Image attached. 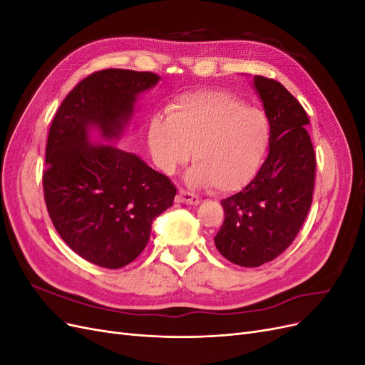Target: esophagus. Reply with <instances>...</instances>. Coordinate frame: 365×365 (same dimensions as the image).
Segmentation results:
<instances>
[{"mask_svg":"<svg viewBox=\"0 0 365 365\" xmlns=\"http://www.w3.org/2000/svg\"><path fill=\"white\" fill-rule=\"evenodd\" d=\"M176 200H178V202L187 204V205H197V204L201 202L200 196L192 193V192H189V190H184V189H181V190L178 192V196H176Z\"/></svg>","mask_w":365,"mask_h":365,"instance_id":"34e87169","label":"esophagus"}]
</instances>
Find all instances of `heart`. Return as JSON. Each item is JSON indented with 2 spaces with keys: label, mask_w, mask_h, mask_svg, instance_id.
Masks as SVG:
<instances>
[{
  "label": "heart",
  "mask_w": 365,
  "mask_h": 365,
  "mask_svg": "<svg viewBox=\"0 0 365 365\" xmlns=\"http://www.w3.org/2000/svg\"><path fill=\"white\" fill-rule=\"evenodd\" d=\"M153 115L148 138L158 168L172 173L190 157L193 184L236 192L259 172L271 143V125L262 109L219 91L184 94Z\"/></svg>",
  "instance_id": "1"
}]
</instances>
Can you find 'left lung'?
Returning <instances> with one entry per match:
<instances>
[{
  "instance_id": "1",
  "label": "left lung",
  "mask_w": 365,
  "mask_h": 365,
  "mask_svg": "<svg viewBox=\"0 0 365 365\" xmlns=\"http://www.w3.org/2000/svg\"><path fill=\"white\" fill-rule=\"evenodd\" d=\"M254 86L271 125L269 153L244 190L220 201L225 219L215 237L227 260L247 268L274 260L292 244L312 204L317 168L300 102L268 77L256 76Z\"/></svg>"
}]
</instances>
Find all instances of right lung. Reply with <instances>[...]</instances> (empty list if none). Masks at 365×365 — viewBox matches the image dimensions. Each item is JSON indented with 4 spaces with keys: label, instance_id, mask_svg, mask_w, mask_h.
<instances>
[{
    "label": "right lung",
    "instance_id": "obj_1",
    "mask_svg": "<svg viewBox=\"0 0 365 365\" xmlns=\"http://www.w3.org/2000/svg\"><path fill=\"white\" fill-rule=\"evenodd\" d=\"M158 81L150 71H96L73 88L51 121L42 173L47 212L65 244L98 267L118 269L140 256L176 187L134 153L91 145L88 129L118 137L135 97Z\"/></svg>",
    "mask_w": 365,
    "mask_h": 365
}]
</instances>
